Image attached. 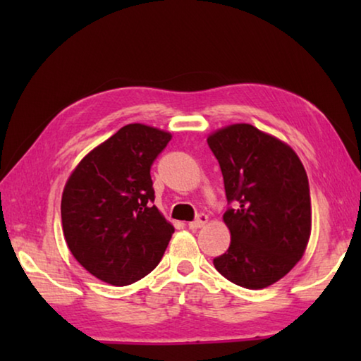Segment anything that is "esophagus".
<instances>
[{"label": "esophagus", "mask_w": 361, "mask_h": 361, "mask_svg": "<svg viewBox=\"0 0 361 361\" xmlns=\"http://www.w3.org/2000/svg\"><path fill=\"white\" fill-rule=\"evenodd\" d=\"M209 223V216L204 215V213H200L197 216V219H194V221L189 223V229H199V228H204V226Z\"/></svg>", "instance_id": "1"}]
</instances>
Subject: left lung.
Wrapping results in <instances>:
<instances>
[{
  "label": "left lung",
  "mask_w": 361,
  "mask_h": 361,
  "mask_svg": "<svg viewBox=\"0 0 361 361\" xmlns=\"http://www.w3.org/2000/svg\"><path fill=\"white\" fill-rule=\"evenodd\" d=\"M234 209L223 215L228 252L213 259L232 283L261 290L285 277L307 248L312 209L307 173L288 143L252 124H231L207 138Z\"/></svg>",
  "instance_id": "obj_1"
}]
</instances>
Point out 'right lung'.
I'll return each instance as SVG.
<instances>
[{"mask_svg":"<svg viewBox=\"0 0 361 361\" xmlns=\"http://www.w3.org/2000/svg\"><path fill=\"white\" fill-rule=\"evenodd\" d=\"M170 140V132L127 124L87 152L65 183L66 245L102 282L126 286L148 276L172 239V223L151 205L149 173Z\"/></svg>","mask_w":361,"mask_h":361,"instance_id":"1","label":"right lung"}]
</instances>
